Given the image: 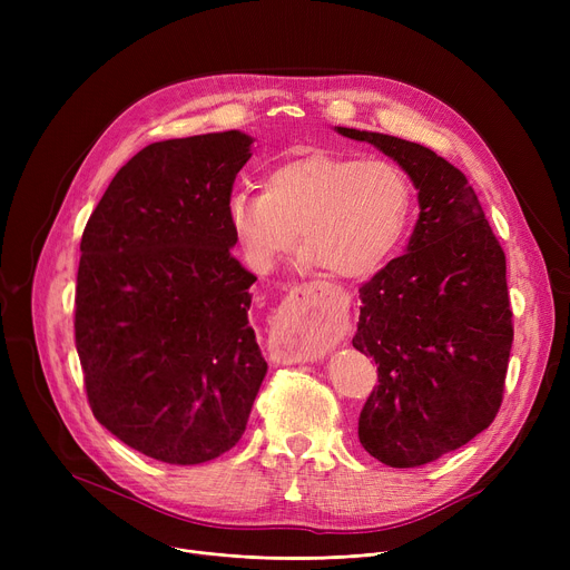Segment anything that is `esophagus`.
Listing matches in <instances>:
<instances>
[{"label": "esophagus", "instance_id": "1", "mask_svg": "<svg viewBox=\"0 0 570 570\" xmlns=\"http://www.w3.org/2000/svg\"><path fill=\"white\" fill-rule=\"evenodd\" d=\"M346 327V305L327 297L321 284L295 286L284 301L279 335L297 351L295 361L331 348Z\"/></svg>", "mask_w": 570, "mask_h": 570}]
</instances>
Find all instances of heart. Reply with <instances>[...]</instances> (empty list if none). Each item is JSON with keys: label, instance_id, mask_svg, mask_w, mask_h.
I'll use <instances>...</instances> for the list:
<instances>
[{"label": "heart", "instance_id": "heart-1", "mask_svg": "<svg viewBox=\"0 0 570 570\" xmlns=\"http://www.w3.org/2000/svg\"><path fill=\"white\" fill-rule=\"evenodd\" d=\"M226 217L237 245L261 267L303 247L327 275L361 282L391 261L411 228L413 185L393 161L316 153L269 170L261 191H235Z\"/></svg>", "mask_w": 570, "mask_h": 570}]
</instances>
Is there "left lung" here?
<instances>
[{
	"instance_id": "obj_1",
	"label": "left lung",
	"mask_w": 570,
	"mask_h": 570,
	"mask_svg": "<svg viewBox=\"0 0 570 570\" xmlns=\"http://www.w3.org/2000/svg\"><path fill=\"white\" fill-rule=\"evenodd\" d=\"M335 131L372 142L417 189L406 254L361 288L353 346L379 365L357 421L363 448L387 466H421L488 430L501 406L513 346L505 256L460 168L411 140Z\"/></svg>"
}]
</instances>
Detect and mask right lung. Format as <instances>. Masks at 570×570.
I'll return each instance as SVG.
<instances>
[{
	"instance_id": "1",
	"label": "right lung",
	"mask_w": 570,
	"mask_h": 570,
	"mask_svg": "<svg viewBox=\"0 0 570 570\" xmlns=\"http://www.w3.org/2000/svg\"><path fill=\"white\" fill-rule=\"evenodd\" d=\"M252 142L222 131L142 147L82 230L73 327L89 406L166 464L230 451L267 372L249 325L256 277L230 254L226 217Z\"/></svg>"
}]
</instances>
